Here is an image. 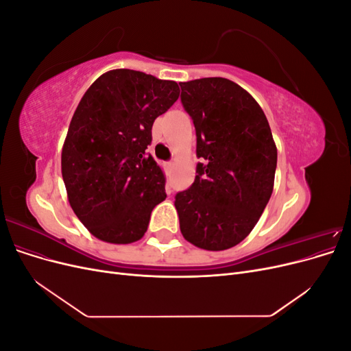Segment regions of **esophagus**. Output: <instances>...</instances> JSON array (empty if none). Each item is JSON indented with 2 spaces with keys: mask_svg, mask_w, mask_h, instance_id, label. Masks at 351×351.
Instances as JSON below:
<instances>
[{
  "mask_svg": "<svg viewBox=\"0 0 351 351\" xmlns=\"http://www.w3.org/2000/svg\"><path fill=\"white\" fill-rule=\"evenodd\" d=\"M174 165V162H171V161H169V162H167V168H171Z\"/></svg>",
  "mask_w": 351,
  "mask_h": 351,
  "instance_id": "esophagus-1",
  "label": "esophagus"
}]
</instances>
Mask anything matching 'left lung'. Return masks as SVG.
Wrapping results in <instances>:
<instances>
[{
  "mask_svg": "<svg viewBox=\"0 0 351 351\" xmlns=\"http://www.w3.org/2000/svg\"><path fill=\"white\" fill-rule=\"evenodd\" d=\"M196 130L195 183L176 195L183 237L226 250L249 236L274 190L277 146L252 95L224 77L180 83Z\"/></svg>",
  "mask_w": 351,
  "mask_h": 351,
  "instance_id": "8db88e82",
  "label": "left lung"
}]
</instances>
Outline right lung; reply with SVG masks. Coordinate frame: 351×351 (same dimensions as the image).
<instances>
[{"label": "right lung", "mask_w": 351, "mask_h": 351, "mask_svg": "<svg viewBox=\"0 0 351 351\" xmlns=\"http://www.w3.org/2000/svg\"><path fill=\"white\" fill-rule=\"evenodd\" d=\"M178 84L129 69L104 73L83 95L61 152L74 214L107 243L141 240L165 200V177L146 149L152 124L178 99Z\"/></svg>", "instance_id": "obj_1"}]
</instances>
